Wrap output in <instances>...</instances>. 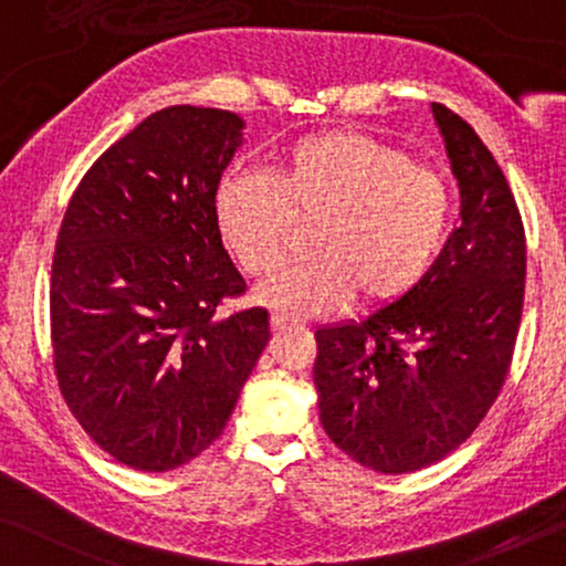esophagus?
I'll return each instance as SVG.
<instances>
[{
  "mask_svg": "<svg viewBox=\"0 0 566 566\" xmlns=\"http://www.w3.org/2000/svg\"><path fill=\"white\" fill-rule=\"evenodd\" d=\"M294 325H297V321H294V317H290V315H282V313L272 315V328L274 331H286V328H294Z\"/></svg>",
  "mask_w": 566,
  "mask_h": 566,
  "instance_id": "1",
  "label": "esophagus"
}]
</instances>
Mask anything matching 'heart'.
I'll return each mask as SVG.
<instances>
[{
    "mask_svg": "<svg viewBox=\"0 0 566 566\" xmlns=\"http://www.w3.org/2000/svg\"><path fill=\"white\" fill-rule=\"evenodd\" d=\"M317 256L259 286L269 307L323 315L354 294L366 307L402 300L426 280L453 228L449 181L405 150L364 133L294 143L276 179L233 171L214 192L218 233L245 274H272L300 226H314Z\"/></svg>",
    "mask_w": 566,
    "mask_h": 566,
    "instance_id": "1",
    "label": "heart"
}]
</instances>
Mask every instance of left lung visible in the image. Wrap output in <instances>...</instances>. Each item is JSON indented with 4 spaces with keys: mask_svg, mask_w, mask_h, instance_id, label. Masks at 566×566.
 I'll return each instance as SVG.
<instances>
[{
    "mask_svg": "<svg viewBox=\"0 0 566 566\" xmlns=\"http://www.w3.org/2000/svg\"><path fill=\"white\" fill-rule=\"evenodd\" d=\"M461 226L410 294L315 331L313 379L328 439L361 467L408 474L464 443L497 400L518 336L525 233L488 146L433 105Z\"/></svg>",
    "mask_w": 566,
    "mask_h": 566,
    "instance_id": "1",
    "label": "left lung"
}]
</instances>
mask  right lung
Listing matches in <instances>:
<instances>
[{
  "instance_id": "add662e5",
  "label": "right lung",
  "mask_w": 566,
  "mask_h": 566,
  "mask_svg": "<svg viewBox=\"0 0 566 566\" xmlns=\"http://www.w3.org/2000/svg\"><path fill=\"white\" fill-rule=\"evenodd\" d=\"M243 127L228 109H158L94 161L63 214L55 377L90 439L138 472H169L218 439L272 336L261 307L214 315L245 292L214 222Z\"/></svg>"
}]
</instances>
